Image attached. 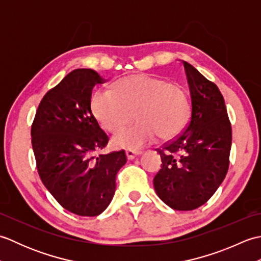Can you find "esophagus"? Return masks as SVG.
<instances>
[{"label": "esophagus", "instance_id": "esophagus-1", "mask_svg": "<svg viewBox=\"0 0 261 261\" xmlns=\"http://www.w3.org/2000/svg\"><path fill=\"white\" fill-rule=\"evenodd\" d=\"M125 154H126V158L131 160L136 158L137 156H139L140 154V151H137V150H131V149H127V150H125Z\"/></svg>", "mask_w": 261, "mask_h": 261}]
</instances>
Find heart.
<instances>
[{
  "mask_svg": "<svg viewBox=\"0 0 261 261\" xmlns=\"http://www.w3.org/2000/svg\"><path fill=\"white\" fill-rule=\"evenodd\" d=\"M91 107L99 123L118 132L129 123L132 113L137 122L113 138L116 147L139 149L158 136L169 139L184 129L191 114V97L178 83H168L148 75H131L118 81L114 90H98Z\"/></svg>",
  "mask_w": 261,
  "mask_h": 261,
  "instance_id": "1",
  "label": "heart"
}]
</instances>
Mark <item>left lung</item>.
I'll use <instances>...</instances> for the list:
<instances>
[{
  "instance_id": "1",
  "label": "left lung",
  "mask_w": 261,
  "mask_h": 261,
  "mask_svg": "<svg viewBox=\"0 0 261 261\" xmlns=\"http://www.w3.org/2000/svg\"><path fill=\"white\" fill-rule=\"evenodd\" d=\"M182 65L191 94L190 121L181 134L156 149L163 164L153 186L169 207L191 211L206 203L225 178L232 129L218 86L191 64Z\"/></svg>"
}]
</instances>
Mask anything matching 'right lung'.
<instances>
[{
	"instance_id": "add662e5",
	"label": "right lung",
	"mask_w": 261,
	"mask_h": 261,
	"mask_svg": "<svg viewBox=\"0 0 261 261\" xmlns=\"http://www.w3.org/2000/svg\"><path fill=\"white\" fill-rule=\"evenodd\" d=\"M93 69H75L42 97L31 125L38 174L69 212L96 216L109 206L115 177L126 163L124 150L95 152L108 145L91 110L92 91L105 83Z\"/></svg>"
}]
</instances>
